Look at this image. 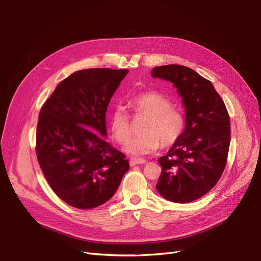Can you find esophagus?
<instances>
[{
	"label": "esophagus",
	"mask_w": 261,
	"mask_h": 261,
	"mask_svg": "<svg viewBox=\"0 0 261 261\" xmlns=\"http://www.w3.org/2000/svg\"><path fill=\"white\" fill-rule=\"evenodd\" d=\"M147 161L145 159H141V158H130L129 159V164L130 167H134V165L137 164H145Z\"/></svg>",
	"instance_id": "esophagus-1"
}]
</instances>
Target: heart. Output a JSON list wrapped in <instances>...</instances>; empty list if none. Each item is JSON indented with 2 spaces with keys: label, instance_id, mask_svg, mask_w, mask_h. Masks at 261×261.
Returning <instances> with one entry per match:
<instances>
[{
  "label": "heart",
  "instance_id": "1",
  "mask_svg": "<svg viewBox=\"0 0 261 261\" xmlns=\"http://www.w3.org/2000/svg\"><path fill=\"white\" fill-rule=\"evenodd\" d=\"M129 106L134 116H145L140 135L125 146L133 155H144L156 149L170 148L176 144L185 130V116L164 94L147 91L134 97ZM110 128L118 144L127 143L132 136L130 117L122 107H116L110 116Z\"/></svg>",
  "mask_w": 261,
  "mask_h": 261
}]
</instances>
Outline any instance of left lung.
I'll return each instance as SVG.
<instances>
[{
    "instance_id": "1",
    "label": "left lung",
    "mask_w": 261,
    "mask_h": 261,
    "mask_svg": "<svg viewBox=\"0 0 261 261\" xmlns=\"http://www.w3.org/2000/svg\"><path fill=\"white\" fill-rule=\"evenodd\" d=\"M152 77L173 83L186 111L183 135L161 156L156 191L173 202H191L216 186L224 171L231 140L230 116L211 82L183 65L153 67Z\"/></svg>"
}]
</instances>
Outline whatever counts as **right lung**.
<instances>
[{
	"instance_id": "add662e5",
	"label": "right lung",
	"mask_w": 261,
	"mask_h": 261,
	"mask_svg": "<svg viewBox=\"0 0 261 261\" xmlns=\"http://www.w3.org/2000/svg\"><path fill=\"white\" fill-rule=\"evenodd\" d=\"M127 73L78 70L58 85L40 110L38 162L52 191L69 206H101L115 194L129 169L126 155L103 138L109 102Z\"/></svg>"
}]
</instances>
